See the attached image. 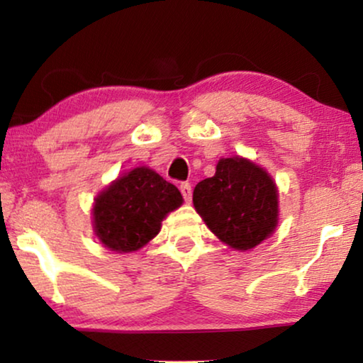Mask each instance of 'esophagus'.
Wrapping results in <instances>:
<instances>
[{
	"mask_svg": "<svg viewBox=\"0 0 363 363\" xmlns=\"http://www.w3.org/2000/svg\"><path fill=\"white\" fill-rule=\"evenodd\" d=\"M180 191H182L183 198H185V201L190 203V201H191V185H190V183H188V182L182 183V185H180Z\"/></svg>",
	"mask_w": 363,
	"mask_h": 363,
	"instance_id": "34e87169",
	"label": "esophagus"
}]
</instances>
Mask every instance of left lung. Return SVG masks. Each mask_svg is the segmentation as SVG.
Wrapping results in <instances>:
<instances>
[{
	"label": "left lung",
	"mask_w": 363,
	"mask_h": 363,
	"mask_svg": "<svg viewBox=\"0 0 363 363\" xmlns=\"http://www.w3.org/2000/svg\"><path fill=\"white\" fill-rule=\"evenodd\" d=\"M208 228L235 250H251L274 231L277 190L271 177L245 158H221L216 173L193 190Z\"/></svg>",
	"instance_id": "1"
}]
</instances>
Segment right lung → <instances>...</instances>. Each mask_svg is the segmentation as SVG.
<instances>
[{
	"mask_svg": "<svg viewBox=\"0 0 363 363\" xmlns=\"http://www.w3.org/2000/svg\"><path fill=\"white\" fill-rule=\"evenodd\" d=\"M182 201L175 185L150 168H135L96 198V235L113 251H137L158 235L163 218Z\"/></svg>",
	"mask_w": 363,
	"mask_h": 363,
	"instance_id": "right-lung-1",
	"label": "right lung"
}]
</instances>
